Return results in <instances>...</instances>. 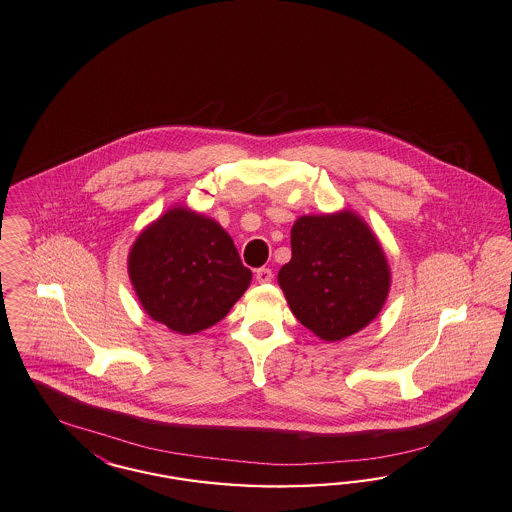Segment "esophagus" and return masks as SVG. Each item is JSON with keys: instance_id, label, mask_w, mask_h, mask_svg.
Masks as SVG:
<instances>
[{"instance_id": "1", "label": "esophagus", "mask_w": 512, "mask_h": 512, "mask_svg": "<svg viewBox=\"0 0 512 512\" xmlns=\"http://www.w3.org/2000/svg\"><path fill=\"white\" fill-rule=\"evenodd\" d=\"M255 278H257L259 284H270L272 278H274V274H272L270 268H259V270L255 272Z\"/></svg>"}]
</instances>
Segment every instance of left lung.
Segmentation results:
<instances>
[{
    "label": "left lung",
    "mask_w": 512,
    "mask_h": 512,
    "mask_svg": "<svg viewBox=\"0 0 512 512\" xmlns=\"http://www.w3.org/2000/svg\"><path fill=\"white\" fill-rule=\"evenodd\" d=\"M278 284L305 328L324 341H341L379 314L390 270L358 215H307L291 228V261L280 268Z\"/></svg>",
    "instance_id": "obj_1"
}]
</instances>
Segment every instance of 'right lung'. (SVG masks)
<instances>
[{
  "instance_id": "obj_1",
  "label": "right lung",
  "mask_w": 512,
  "mask_h": 512,
  "mask_svg": "<svg viewBox=\"0 0 512 512\" xmlns=\"http://www.w3.org/2000/svg\"><path fill=\"white\" fill-rule=\"evenodd\" d=\"M129 278L150 318L188 335L225 318L249 286L251 270L225 228L175 207L131 247Z\"/></svg>"
}]
</instances>
